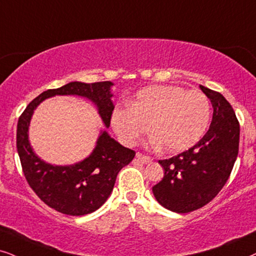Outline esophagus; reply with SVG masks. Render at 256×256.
Returning a JSON list of instances; mask_svg holds the SVG:
<instances>
[{
	"instance_id": "34e87169",
	"label": "esophagus",
	"mask_w": 256,
	"mask_h": 256,
	"mask_svg": "<svg viewBox=\"0 0 256 256\" xmlns=\"http://www.w3.org/2000/svg\"><path fill=\"white\" fill-rule=\"evenodd\" d=\"M136 160L140 161L141 164H152V158L150 156H148V155H144L141 154V152H138V154H136Z\"/></svg>"
}]
</instances>
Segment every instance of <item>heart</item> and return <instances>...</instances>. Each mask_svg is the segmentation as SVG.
<instances>
[{"instance_id": "obj_1", "label": "heart", "mask_w": 256, "mask_h": 256, "mask_svg": "<svg viewBox=\"0 0 256 256\" xmlns=\"http://www.w3.org/2000/svg\"><path fill=\"white\" fill-rule=\"evenodd\" d=\"M210 120V104L204 92L178 86H154L142 89L130 107H118L112 114L116 134L126 144H135L150 132L152 144L169 152L193 147L204 135Z\"/></svg>"}]
</instances>
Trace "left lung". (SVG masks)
<instances>
[{
  "instance_id": "8db88e82",
  "label": "left lung",
  "mask_w": 256,
  "mask_h": 256,
  "mask_svg": "<svg viewBox=\"0 0 256 256\" xmlns=\"http://www.w3.org/2000/svg\"><path fill=\"white\" fill-rule=\"evenodd\" d=\"M213 106L208 132L181 154L160 160L164 176L152 187L158 204L175 213H189L209 204L224 188L238 152L240 124L218 92L200 86Z\"/></svg>"
}]
</instances>
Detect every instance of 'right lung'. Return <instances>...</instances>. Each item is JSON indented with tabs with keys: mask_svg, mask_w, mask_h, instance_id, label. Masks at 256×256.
Wrapping results in <instances>:
<instances>
[{
	"mask_svg": "<svg viewBox=\"0 0 256 256\" xmlns=\"http://www.w3.org/2000/svg\"><path fill=\"white\" fill-rule=\"evenodd\" d=\"M112 86L110 81L70 82L58 89H48L32 100L18 118L16 147L26 180L46 204L62 214L80 216L101 207L112 192L118 172L130 164L135 152L116 142L107 132H102L95 149L84 161L72 166L46 164L36 156L29 144L32 115L43 100L55 95H78L94 102L108 128L114 110Z\"/></svg>",
	"mask_w": 256,
	"mask_h": 256,
	"instance_id": "1",
	"label": "right lung"
}]
</instances>
